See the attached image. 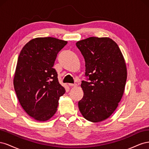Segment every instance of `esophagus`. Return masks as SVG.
<instances>
[{
  "label": "esophagus",
  "mask_w": 149,
  "mask_h": 149,
  "mask_svg": "<svg viewBox=\"0 0 149 149\" xmlns=\"http://www.w3.org/2000/svg\"><path fill=\"white\" fill-rule=\"evenodd\" d=\"M68 85L71 87H75V86H77V84H71V83H70Z\"/></svg>",
  "instance_id": "34e87169"
}]
</instances>
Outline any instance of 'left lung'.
I'll list each match as a JSON object with an SVG mask.
<instances>
[{
	"label": "left lung",
	"mask_w": 149,
	"mask_h": 149,
	"mask_svg": "<svg viewBox=\"0 0 149 149\" xmlns=\"http://www.w3.org/2000/svg\"><path fill=\"white\" fill-rule=\"evenodd\" d=\"M84 58L90 82L82 81L79 109L86 120L100 123L113 114L123 97L127 67L119 47L109 37H89L76 43Z\"/></svg>",
	"instance_id": "1"
}]
</instances>
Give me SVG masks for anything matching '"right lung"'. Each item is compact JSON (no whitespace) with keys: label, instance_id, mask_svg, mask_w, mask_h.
Here are the masks:
<instances>
[{"label":"right lung","instance_id":"right-lung-1","mask_svg":"<svg viewBox=\"0 0 149 149\" xmlns=\"http://www.w3.org/2000/svg\"><path fill=\"white\" fill-rule=\"evenodd\" d=\"M67 43L53 37L35 38L25 45L18 58L15 91L22 108L36 120L51 119L65 93L53 66L58 53Z\"/></svg>","mask_w":149,"mask_h":149}]
</instances>
